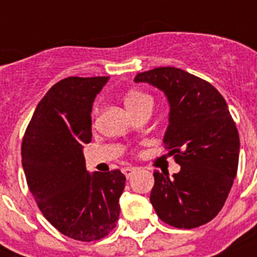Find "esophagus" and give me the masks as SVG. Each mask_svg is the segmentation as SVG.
Returning <instances> with one entry per match:
<instances>
[{
	"label": "esophagus",
	"instance_id": "esophagus-1",
	"mask_svg": "<svg viewBox=\"0 0 257 257\" xmlns=\"http://www.w3.org/2000/svg\"><path fill=\"white\" fill-rule=\"evenodd\" d=\"M135 171H136V169H135V168H129V167H126V168H122V173H124L126 179H129V177H131V176H132L133 173H135Z\"/></svg>",
	"mask_w": 257,
	"mask_h": 257
}]
</instances>
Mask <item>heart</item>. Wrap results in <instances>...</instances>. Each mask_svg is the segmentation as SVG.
I'll list each match as a JSON object with an SVG mask.
<instances>
[{"label": "heart", "mask_w": 257, "mask_h": 257, "mask_svg": "<svg viewBox=\"0 0 257 257\" xmlns=\"http://www.w3.org/2000/svg\"><path fill=\"white\" fill-rule=\"evenodd\" d=\"M149 101H152V98L140 90H129L124 94V104L131 113H135L140 106Z\"/></svg>", "instance_id": "1"}]
</instances>
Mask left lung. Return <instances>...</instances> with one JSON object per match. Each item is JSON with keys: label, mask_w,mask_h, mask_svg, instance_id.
I'll list each match as a JSON object with an SVG mask.
<instances>
[{"label": "left lung", "mask_w": 257, "mask_h": 257, "mask_svg": "<svg viewBox=\"0 0 257 257\" xmlns=\"http://www.w3.org/2000/svg\"><path fill=\"white\" fill-rule=\"evenodd\" d=\"M164 93L169 124L164 143L179 173L155 172L151 192L157 216L176 228L191 229L211 221L223 208L239 165L240 139L228 105L217 89L179 68H155L139 73Z\"/></svg>", "instance_id": "1"}]
</instances>
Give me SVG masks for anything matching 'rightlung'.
Returning <instances> with one entry per match:
<instances>
[{"label": "right lung", "instance_id": "1", "mask_svg": "<svg viewBox=\"0 0 257 257\" xmlns=\"http://www.w3.org/2000/svg\"><path fill=\"white\" fill-rule=\"evenodd\" d=\"M109 77H68L38 102L22 140V168L42 215L62 235L102 239L116 227L125 176L89 173L84 144L92 141V106Z\"/></svg>", "mask_w": 257, "mask_h": 257}]
</instances>
